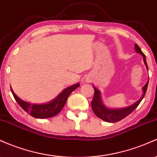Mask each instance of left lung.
<instances>
[{"label":"left lung","instance_id":"8db88e82","mask_svg":"<svg viewBox=\"0 0 157 157\" xmlns=\"http://www.w3.org/2000/svg\"><path fill=\"white\" fill-rule=\"evenodd\" d=\"M135 50L136 51V53H140L143 56V60H144V65H145L146 68H147V71H148L147 62H146L145 55L143 53L142 51H141V49L136 44H135ZM147 85H148V81L142 87L143 94L140 99L138 100L137 101H136L135 103H133L130 106L123 108H109L105 106L102 101L101 92L98 89H96L95 87L93 86L94 90V94L92 103H91L93 112H94V114L97 115L98 118H100L101 119L104 120L106 122L114 123V122L119 121L124 118L125 117H127L128 115H130L139 106V104H140V102L142 101L144 95H145L146 91H147Z\"/></svg>","mask_w":157,"mask_h":157}]
</instances>
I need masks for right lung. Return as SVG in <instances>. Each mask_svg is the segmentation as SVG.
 Masks as SVG:
<instances>
[{
    "mask_svg": "<svg viewBox=\"0 0 157 157\" xmlns=\"http://www.w3.org/2000/svg\"><path fill=\"white\" fill-rule=\"evenodd\" d=\"M79 86H80V83L77 82V83L65 88L54 99L44 104H32V103L23 101L15 94L11 87L10 89H11V92L14 96L15 101L26 113L34 118H48L55 116L61 111L71 93Z\"/></svg>",
    "mask_w": 157,
    "mask_h": 157,
    "instance_id": "add662e5",
    "label": "right lung"
}]
</instances>
